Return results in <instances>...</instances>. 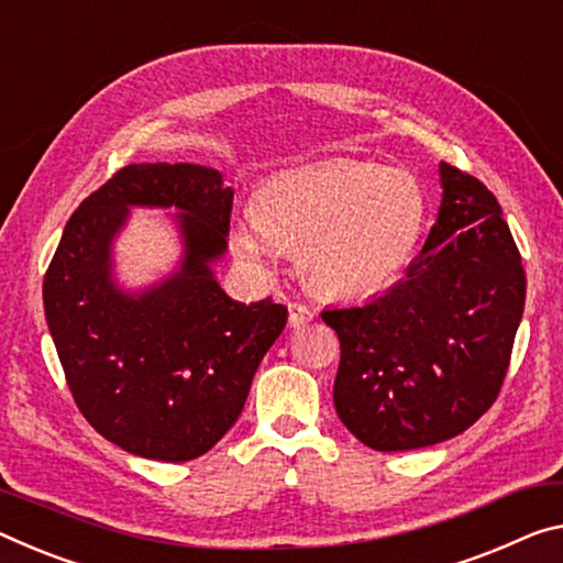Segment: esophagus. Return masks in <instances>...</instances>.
I'll return each mask as SVG.
<instances>
[{
  "label": "esophagus",
  "mask_w": 563,
  "mask_h": 563,
  "mask_svg": "<svg viewBox=\"0 0 563 563\" xmlns=\"http://www.w3.org/2000/svg\"><path fill=\"white\" fill-rule=\"evenodd\" d=\"M288 310H290V316H288V323H290V328H300V325H306L308 320H313V310H310L308 306H302V302H288Z\"/></svg>",
  "instance_id": "34e87169"
}]
</instances>
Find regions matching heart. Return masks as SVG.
I'll list each match as a JSON object with an SVG mask.
<instances>
[{
    "mask_svg": "<svg viewBox=\"0 0 563 563\" xmlns=\"http://www.w3.org/2000/svg\"><path fill=\"white\" fill-rule=\"evenodd\" d=\"M426 198L406 169L358 159L300 167L267 180L235 245L265 265L273 245L300 250L308 283L333 298H365L396 280L416 253Z\"/></svg>",
    "mask_w": 563,
    "mask_h": 563,
    "instance_id": "heart-1",
    "label": "heart"
}]
</instances>
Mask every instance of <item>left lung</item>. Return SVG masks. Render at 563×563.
<instances>
[{"label": "left lung", "instance_id": "8db88e82", "mask_svg": "<svg viewBox=\"0 0 563 563\" xmlns=\"http://www.w3.org/2000/svg\"><path fill=\"white\" fill-rule=\"evenodd\" d=\"M439 220L406 278L323 310L341 341L333 404L376 451H413L474 426L501 390L526 300L519 247L488 187L439 165Z\"/></svg>", "mask_w": 563, "mask_h": 563}]
</instances>
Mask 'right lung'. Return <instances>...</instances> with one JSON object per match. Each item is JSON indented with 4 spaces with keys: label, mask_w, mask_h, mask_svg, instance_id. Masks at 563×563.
Here are the masks:
<instances>
[{
    "label": "right lung",
    "mask_w": 563,
    "mask_h": 563,
    "mask_svg": "<svg viewBox=\"0 0 563 563\" xmlns=\"http://www.w3.org/2000/svg\"><path fill=\"white\" fill-rule=\"evenodd\" d=\"M130 207L177 209L184 261L145 291L113 280L111 245ZM233 187L212 167L128 165L73 212L44 275V316L77 408L142 459L208 453L238 421L288 308L238 302L212 263L228 250Z\"/></svg>",
    "instance_id": "add662e5"
}]
</instances>
